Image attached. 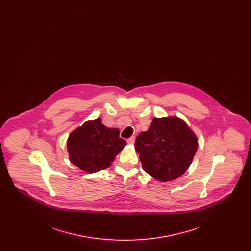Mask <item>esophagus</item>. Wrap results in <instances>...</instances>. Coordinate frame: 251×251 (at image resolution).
<instances>
[{
  "label": "esophagus",
  "mask_w": 251,
  "mask_h": 251,
  "mask_svg": "<svg viewBox=\"0 0 251 251\" xmlns=\"http://www.w3.org/2000/svg\"><path fill=\"white\" fill-rule=\"evenodd\" d=\"M135 141V137L134 136H131L129 139H127V142L129 144H133Z\"/></svg>",
  "instance_id": "obj_1"
}]
</instances>
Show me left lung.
Wrapping results in <instances>:
<instances>
[{
    "mask_svg": "<svg viewBox=\"0 0 251 251\" xmlns=\"http://www.w3.org/2000/svg\"><path fill=\"white\" fill-rule=\"evenodd\" d=\"M143 169L154 179L167 181L179 178L191 165L198 138L177 117L153 119L147 131L135 140Z\"/></svg>",
    "mask_w": 251,
    "mask_h": 251,
    "instance_id": "obj_1",
    "label": "left lung"
}]
</instances>
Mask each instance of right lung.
<instances>
[{
  "mask_svg": "<svg viewBox=\"0 0 251 251\" xmlns=\"http://www.w3.org/2000/svg\"><path fill=\"white\" fill-rule=\"evenodd\" d=\"M126 145L119 129H110L100 119L89 120L72 131L68 139V151L73 165L88 173L111 166Z\"/></svg>",
  "mask_w": 251,
  "mask_h": 251,
  "instance_id": "right-lung-1",
  "label": "right lung"
}]
</instances>
